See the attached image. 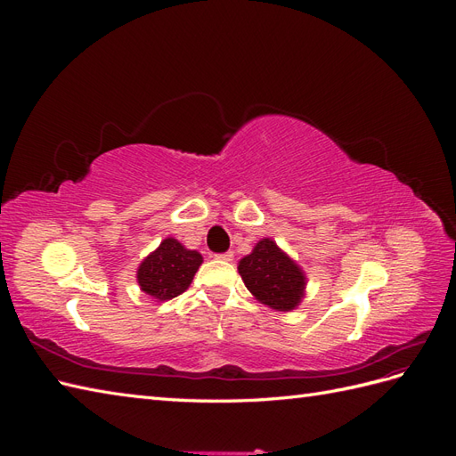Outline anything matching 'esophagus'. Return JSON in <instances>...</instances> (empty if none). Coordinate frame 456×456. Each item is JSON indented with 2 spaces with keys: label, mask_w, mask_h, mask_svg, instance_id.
Listing matches in <instances>:
<instances>
[{
  "label": "esophagus",
  "mask_w": 456,
  "mask_h": 456,
  "mask_svg": "<svg viewBox=\"0 0 456 456\" xmlns=\"http://www.w3.org/2000/svg\"><path fill=\"white\" fill-rule=\"evenodd\" d=\"M216 258H218V260H226V262H230V260H233V253H232V251H228V253H223V255H216Z\"/></svg>",
  "instance_id": "1"
}]
</instances>
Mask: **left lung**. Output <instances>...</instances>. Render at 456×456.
<instances>
[{
    "mask_svg": "<svg viewBox=\"0 0 456 456\" xmlns=\"http://www.w3.org/2000/svg\"><path fill=\"white\" fill-rule=\"evenodd\" d=\"M238 272L251 295L275 312H293L306 295V273L270 238L238 262Z\"/></svg>",
    "mask_w": 456,
    "mask_h": 456,
    "instance_id": "left-lung-1",
    "label": "left lung"
}]
</instances>
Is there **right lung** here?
Wrapping results in <instances>:
<instances>
[{
	"instance_id": "right-lung-1",
	"label": "right lung",
	"mask_w": 456,
	"mask_h": 456,
	"mask_svg": "<svg viewBox=\"0 0 456 456\" xmlns=\"http://www.w3.org/2000/svg\"><path fill=\"white\" fill-rule=\"evenodd\" d=\"M203 256L175 240L165 238L158 249L142 258L136 270L141 291L156 302L183 295L200 270Z\"/></svg>"
}]
</instances>
